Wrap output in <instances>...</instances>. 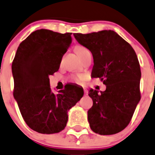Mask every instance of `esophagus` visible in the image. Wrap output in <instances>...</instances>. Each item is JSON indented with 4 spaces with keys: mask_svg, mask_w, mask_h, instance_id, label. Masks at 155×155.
<instances>
[{
    "mask_svg": "<svg viewBox=\"0 0 155 155\" xmlns=\"http://www.w3.org/2000/svg\"><path fill=\"white\" fill-rule=\"evenodd\" d=\"M84 94H85V95H88V91L85 88H84Z\"/></svg>",
    "mask_w": 155,
    "mask_h": 155,
    "instance_id": "34e87169",
    "label": "esophagus"
}]
</instances>
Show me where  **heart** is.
I'll list each match as a JSON object with an SVG mask.
<instances>
[{"label": "heart", "instance_id": "heart-1", "mask_svg": "<svg viewBox=\"0 0 155 155\" xmlns=\"http://www.w3.org/2000/svg\"><path fill=\"white\" fill-rule=\"evenodd\" d=\"M76 53L78 56H80L82 54L85 53L86 51H88V50L87 48H85V47H82V46H78V47L76 48ZM83 76L82 75H79V76H76L73 77V81L76 82H80L81 81H82L83 79Z\"/></svg>", "mask_w": 155, "mask_h": 155}]
</instances>
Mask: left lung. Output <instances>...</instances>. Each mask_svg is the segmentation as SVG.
Segmentation results:
<instances>
[{"label":"left lung","mask_w":155,"mask_h":155,"mask_svg":"<svg viewBox=\"0 0 155 155\" xmlns=\"http://www.w3.org/2000/svg\"><path fill=\"white\" fill-rule=\"evenodd\" d=\"M73 35L92 54L91 77L100 78L106 85L104 91H88L93 101L88 111L90 128L104 136L116 134L130 124L141 99L142 74L136 52L113 30Z\"/></svg>","instance_id":"8db88e82"}]
</instances>
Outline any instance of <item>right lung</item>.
<instances>
[{
    "mask_svg": "<svg viewBox=\"0 0 155 155\" xmlns=\"http://www.w3.org/2000/svg\"><path fill=\"white\" fill-rule=\"evenodd\" d=\"M71 35L36 30L20 43L12 64L13 97L27 125L39 133L62 131L69 110L84 94L83 90L70 86L54 94L50 86L49 76L59 70Z\"/></svg>",
    "mask_w": 155,
    "mask_h": 155,
    "instance_id": "right-lung-1",
    "label": "right lung"
}]
</instances>
